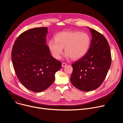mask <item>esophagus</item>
<instances>
[{
  "instance_id": "1",
  "label": "esophagus",
  "mask_w": 123,
  "mask_h": 123,
  "mask_svg": "<svg viewBox=\"0 0 123 123\" xmlns=\"http://www.w3.org/2000/svg\"><path fill=\"white\" fill-rule=\"evenodd\" d=\"M66 65H67V64H66V63L63 62L62 64V67H65V66H66Z\"/></svg>"
}]
</instances>
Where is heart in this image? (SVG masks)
I'll use <instances>...</instances> for the list:
<instances>
[{"label":"heart","instance_id":"heart-1","mask_svg":"<svg viewBox=\"0 0 123 123\" xmlns=\"http://www.w3.org/2000/svg\"><path fill=\"white\" fill-rule=\"evenodd\" d=\"M90 44L91 39L86 32L65 31L57 34L55 39H50L48 47L55 59L60 58L65 47V57L76 60L81 58L87 53Z\"/></svg>","mask_w":123,"mask_h":123}]
</instances>
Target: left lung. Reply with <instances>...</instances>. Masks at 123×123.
I'll use <instances>...</instances> for the list:
<instances>
[{
    "label": "left lung",
    "instance_id": "8db88e82",
    "mask_svg": "<svg viewBox=\"0 0 123 123\" xmlns=\"http://www.w3.org/2000/svg\"><path fill=\"white\" fill-rule=\"evenodd\" d=\"M92 39L89 48L82 58L72 64V85L80 91L89 92L99 87L111 64L110 48L101 34L91 28Z\"/></svg>",
    "mask_w": 123,
    "mask_h": 123
}]
</instances>
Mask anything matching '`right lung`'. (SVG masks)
Here are the masks:
<instances>
[{
	"mask_svg": "<svg viewBox=\"0 0 123 123\" xmlns=\"http://www.w3.org/2000/svg\"><path fill=\"white\" fill-rule=\"evenodd\" d=\"M46 27L31 29L20 34L13 46L11 58L14 71L21 83L35 92L49 87L61 62L50 54L46 45Z\"/></svg>",
	"mask_w": 123,
	"mask_h": 123,
	"instance_id": "1",
	"label": "right lung"
}]
</instances>
